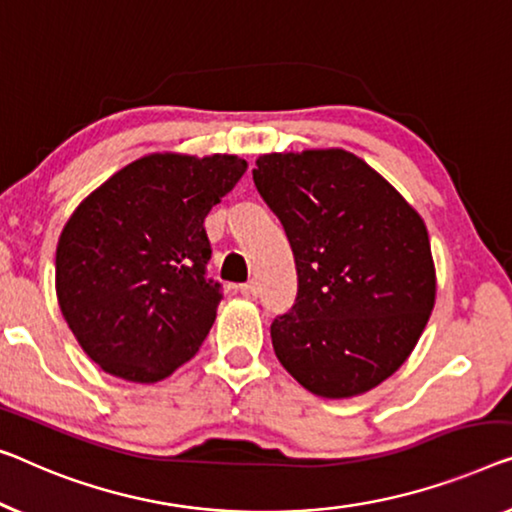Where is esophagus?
<instances>
[{
  "label": "esophagus",
  "instance_id": "34e87169",
  "mask_svg": "<svg viewBox=\"0 0 512 512\" xmlns=\"http://www.w3.org/2000/svg\"><path fill=\"white\" fill-rule=\"evenodd\" d=\"M239 292L246 296V299H257L259 289H257L255 282H246V285H239Z\"/></svg>",
  "mask_w": 512,
  "mask_h": 512
}]
</instances>
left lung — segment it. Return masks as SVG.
Instances as JSON below:
<instances>
[{
	"mask_svg": "<svg viewBox=\"0 0 512 512\" xmlns=\"http://www.w3.org/2000/svg\"><path fill=\"white\" fill-rule=\"evenodd\" d=\"M255 163L299 278L294 308L271 324L278 361L319 398L372 391L414 352L434 308L421 213L352 151H282Z\"/></svg>",
	"mask_w": 512,
	"mask_h": 512,
	"instance_id": "left-lung-1",
	"label": "left lung"
}]
</instances>
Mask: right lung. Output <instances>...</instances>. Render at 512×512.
<instances>
[{
    "instance_id": "1",
    "label": "right lung",
    "mask_w": 512,
    "mask_h": 512,
    "mask_svg": "<svg viewBox=\"0 0 512 512\" xmlns=\"http://www.w3.org/2000/svg\"><path fill=\"white\" fill-rule=\"evenodd\" d=\"M246 170L232 154H149L114 172L66 220L57 301L103 372L156 384L197 354L220 303L218 285L204 278V218Z\"/></svg>"
}]
</instances>
